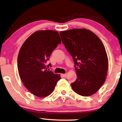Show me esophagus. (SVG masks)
Listing matches in <instances>:
<instances>
[{"label":"esophagus","mask_w":122,"mask_h":122,"mask_svg":"<svg viewBox=\"0 0 122 122\" xmlns=\"http://www.w3.org/2000/svg\"><path fill=\"white\" fill-rule=\"evenodd\" d=\"M62 76H64V77H66V76H67V74H62Z\"/></svg>","instance_id":"34e87169"}]
</instances>
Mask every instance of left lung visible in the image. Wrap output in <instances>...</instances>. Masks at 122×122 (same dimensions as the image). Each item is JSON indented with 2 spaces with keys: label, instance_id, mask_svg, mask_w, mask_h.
<instances>
[{
  "label": "left lung",
  "instance_id": "left-lung-1",
  "mask_svg": "<svg viewBox=\"0 0 122 122\" xmlns=\"http://www.w3.org/2000/svg\"><path fill=\"white\" fill-rule=\"evenodd\" d=\"M62 43L74 60L77 79L71 84L76 93L93 95L106 79L108 59L100 38L90 30L75 28L60 32Z\"/></svg>",
  "mask_w": 122,
  "mask_h": 122
}]
</instances>
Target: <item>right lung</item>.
<instances>
[{"mask_svg": "<svg viewBox=\"0 0 122 122\" xmlns=\"http://www.w3.org/2000/svg\"><path fill=\"white\" fill-rule=\"evenodd\" d=\"M61 43L57 31L37 30L25 40L19 50L17 60L19 76L24 86L36 96H48L61 79L60 75L47 70L46 66L51 53Z\"/></svg>", "mask_w": 122, "mask_h": 122, "instance_id": "1", "label": "right lung"}]
</instances>
